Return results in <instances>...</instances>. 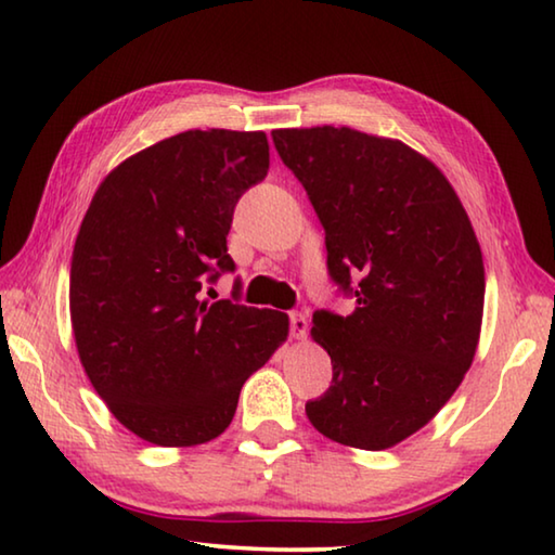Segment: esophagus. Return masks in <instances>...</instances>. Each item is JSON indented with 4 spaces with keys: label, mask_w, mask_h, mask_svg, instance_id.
Returning a JSON list of instances; mask_svg holds the SVG:
<instances>
[{
    "label": "esophagus",
    "mask_w": 555,
    "mask_h": 555,
    "mask_svg": "<svg viewBox=\"0 0 555 555\" xmlns=\"http://www.w3.org/2000/svg\"><path fill=\"white\" fill-rule=\"evenodd\" d=\"M288 327H291V335L296 337V340H304L306 333H308V321L304 313H288Z\"/></svg>",
    "instance_id": "obj_1"
}]
</instances>
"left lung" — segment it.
I'll return each instance as SVG.
<instances>
[{"label":"left lung","mask_w":555,"mask_h":555,"mask_svg":"<svg viewBox=\"0 0 555 555\" xmlns=\"http://www.w3.org/2000/svg\"><path fill=\"white\" fill-rule=\"evenodd\" d=\"M325 230L350 315L313 313L333 382L306 403L335 443L384 450L424 428L473 364L485 306L475 230L448 178L397 139L350 127L274 129Z\"/></svg>","instance_id":"obj_1"}]
</instances>
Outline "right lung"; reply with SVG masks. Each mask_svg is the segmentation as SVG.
Segmentation results:
<instances>
[{
  "instance_id": "obj_1",
  "label": "right lung",
  "mask_w": 555,
  "mask_h": 555,
  "mask_svg": "<svg viewBox=\"0 0 555 555\" xmlns=\"http://www.w3.org/2000/svg\"><path fill=\"white\" fill-rule=\"evenodd\" d=\"M267 171L264 131L191 129L119 164L82 218L75 345L100 399L149 443L218 438L242 384L286 340V313L242 306L240 288L232 300L203 298L234 271V205Z\"/></svg>"
}]
</instances>
